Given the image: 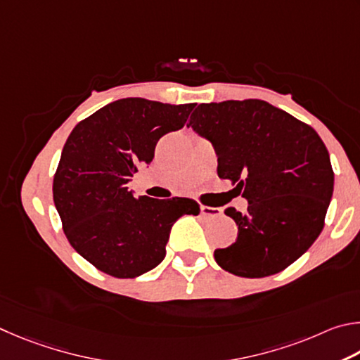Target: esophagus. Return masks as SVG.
I'll list each match as a JSON object with an SVG mask.
<instances>
[{
	"instance_id": "esophagus-1",
	"label": "esophagus",
	"mask_w": 360,
	"mask_h": 360,
	"mask_svg": "<svg viewBox=\"0 0 360 360\" xmlns=\"http://www.w3.org/2000/svg\"><path fill=\"white\" fill-rule=\"evenodd\" d=\"M200 213H202L204 217H209V218H218V217H221V209H217V207L200 205Z\"/></svg>"
}]
</instances>
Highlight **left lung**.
Here are the masks:
<instances>
[{
	"label": "left lung",
	"mask_w": 360,
	"mask_h": 360,
	"mask_svg": "<svg viewBox=\"0 0 360 360\" xmlns=\"http://www.w3.org/2000/svg\"><path fill=\"white\" fill-rule=\"evenodd\" d=\"M190 128L215 147L218 176L248 200L224 213L237 240L215 250L226 272L262 278L291 266L316 240L333 193L324 142L311 126L261 99L199 104Z\"/></svg>",
	"instance_id": "left-lung-1"
}]
</instances>
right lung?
Masks as SVG:
<instances>
[{"label": "right lung", "mask_w": 360, "mask_h": 360, "mask_svg": "<svg viewBox=\"0 0 360 360\" xmlns=\"http://www.w3.org/2000/svg\"><path fill=\"white\" fill-rule=\"evenodd\" d=\"M196 104L124 98L75 126L53 176V202L77 253L115 278H136L166 256L174 223L199 215L188 198H134L128 181L153 161L155 147L179 131Z\"/></svg>", "instance_id": "right-lung-1"}]
</instances>
